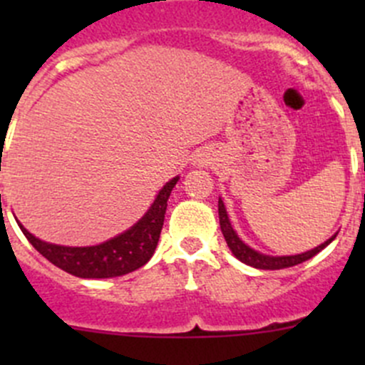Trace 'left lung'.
I'll use <instances>...</instances> for the list:
<instances>
[{
    "label": "left lung",
    "mask_w": 365,
    "mask_h": 365,
    "mask_svg": "<svg viewBox=\"0 0 365 365\" xmlns=\"http://www.w3.org/2000/svg\"><path fill=\"white\" fill-rule=\"evenodd\" d=\"M219 220H220V230H222V235H224V238H226V244H227V247L231 249V252H233L235 256L242 261V263L249 264V267H254V268H259V270H281V268L295 267V264H298V263H304V261L311 259L312 256H316L319 251H323V249H325L327 245H329L330 242L336 238V235H334V237L330 238V240H327L325 244L318 245V247L312 249V251L297 254V256L274 257V256H264V254L256 252L254 249L249 247V245H245L244 242L238 238V235L235 233V230L231 227L230 219H227L226 208H224V203L220 200H219Z\"/></svg>",
    "instance_id": "8db88e82"
}]
</instances>
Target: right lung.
Segmentation results:
<instances>
[{
  "mask_svg": "<svg viewBox=\"0 0 365 365\" xmlns=\"http://www.w3.org/2000/svg\"><path fill=\"white\" fill-rule=\"evenodd\" d=\"M178 182V176L164 185L157 200L150 206L146 215L138 224L116 238L91 247H63V245L47 244L33 237L21 226V231L29 244L49 259L54 267L83 279H108L125 275L141 268L153 256L164 226L165 208L169 194Z\"/></svg>",
  "mask_w": 365,
  "mask_h": 365,
  "instance_id": "1",
  "label": "right lung"
}]
</instances>
